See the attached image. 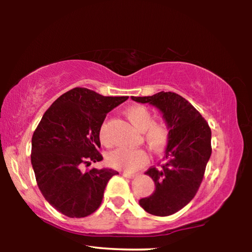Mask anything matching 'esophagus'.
Instances as JSON below:
<instances>
[{
  "label": "esophagus",
  "mask_w": 252,
  "mask_h": 252,
  "mask_svg": "<svg viewBox=\"0 0 252 252\" xmlns=\"http://www.w3.org/2000/svg\"><path fill=\"white\" fill-rule=\"evenodd\" d=\"M122 176H123V177H126V178L132 179V178H134V177H135V174H134V173H129V172H123V173H122Z\"/></svg>",
  "instance_id": "esophagus-1"
}]
</instances>
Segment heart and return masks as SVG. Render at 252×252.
<instances>
[{"mask_svg":"<svg viewBox=\"0 0 252 252\" xmlns=\"http://www.w3.org/2000/svg\"><path fill=\"white\" fill-rule=\"evenodd\" d=\"M126 117L140 131H144V138L147 143L155 151H162L168 146L170 140V126L164 120H153L151 111L144 105H132L126 110ZM100 141L109 146V141L105 136L104 126L100 129ZM110 167L125 172H133L142 168L148 163L149 156L143 149L119 148L111 151L108 158Z\"/></svg>","mask_w":252,"mask_h":252,"instance_id":"1","label":"heart"}]
</instances>
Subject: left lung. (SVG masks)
Segmentation results:
<instances>
[{
  "label": "left lung",
  "mask_w": 252,
  "mask_h": 252,
  "mask_svg": "<svg viewBox=\"0 0 252 252\" xmlns=\"http://www.w3.org/2000/svg\"><path fill=\"white\" fill-rule=\"evenodd\" d=\"M132 100L157 106L170 126L163 162L146 172L155 181V192L139 203L150 215L171 216L198 192L212 151L211 129L199 111L174 92L161 91Z\"/></svg>",
  "instance_id": "left-lung-1"
}]
</instances>
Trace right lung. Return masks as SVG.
<instances>
[{
  "label": "right lung",
  "instance_id": "right-lung-1",
  "mask_svg": "<svg viewBox=\"0 0 252 252\" xmlns=\"http://www.w3.org/2000/svg\"><path fill=\"white\" fill-rule=\"evenodd\" d=\"M127 96H103L74 88L45 111L32 136L31 162L36 183L46 201L70 218L97 210L106 185L118 171L81 165L103 160L100 129L108 112Z\"/></svg>",
  "mask_w": 252,
  "mask_h": 252
}]
</instances>
